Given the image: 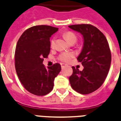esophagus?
<instances>
[{
    "label": "esophagus",
    "instance_id": "1",
    "mask_svg": "<svg viewBox=\"0 0 121 121\" xmlns=\"http://www.w3.org/2000/svg\"><path fill=\"white\" fill-rule=\"evenodd\" d=\"M61 68H63L64 67H65L66 66V65L65 63H61Z\"/></svg>",
    "mask_w": 121,
    "mask_h": 121
}]
</instances>
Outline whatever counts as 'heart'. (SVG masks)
I'll return each instance as SVG.
<instances>
[{
	"instance_id": "b5f03b06",
	"label": "heart",
	"mask_w": 121,
	"mask_h": 121,
	"mask_svg": "<svg viewBox=\"0 0 121 121\" xmlns=\"http://www.w3.org/2000/svg\"><path fill=\"white\" fill-rule=\"evenodd\" d=\"M64 37L66 39L68 42L69 43H71L73 42L77 41V37H76V34L73 32L71 31H68L64 33L63 34ZM55 39H52L50 41V46L52 48L54 47L55 46ZM74 56V54L73 53L70 52H63L61 53L58 56V58L60 60L64 61V62H69L71 60V59Z\"/></svg>"
}]
</instances>
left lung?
I'll list each match as a JSON object with an SVG mask.
<instances>
[{
  "instance_id": "1",
  "label": "left lung",
  "mask_w": 121,
  "mask_h": 121,
  "mask_svg": "<svg viewBox=\"0 0 121 121\" xmlns=\"http://www.w3.org/2000/svg\"><path fill=\"white\" fill-rule=\"evenodd\" d=\"M69 28L83 35L84 46L78 57L84 66L79 71L73 66L69 77L71 86L81 94H89L99 89L109 72L111 53L106 37L95 26L89 24H74Z\"/></svg>"
}]
</instances>
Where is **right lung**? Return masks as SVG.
Segmentation results:
<instances>
[{"mask_svg": "<svg viewBox=\"0 0 121 121\" xmlns=\"http://www.w3.org/2000/svg\"><path fill=\"white\" fill-rule=\"evenodd\" d=\"M58 28L39 25L28 28L18 39L15 53V65L18 77L28 92L43 96L51 92L55 78L60 72L59 63L46 68L43 58L50 51V37Z\"/></svg>", "mask_w": 121, "mask_h": 121, "instance_id": "1", "label": "right lung"}]
</instances>
